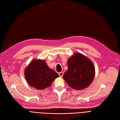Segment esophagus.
Wrapping results in <instances>:
<instances>
[{"mask_svg": "<svg viewBox=\"0 0 120 120\" xmlns=\"http://www.w3.org/2000/svg\"><path fill=\"white\" fill-rule=\"evenodd\" d=\"M63 74H64V73H63V72H59V75L61 77H62L63 76Z\"/></svg>", "mask_w": 120, "mask_h": 120, "instance_id": "34e87169", "label": "esophagus"}]
</instances>
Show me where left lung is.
<instances>
[{
    "mask_svg": "<svg viewBox=\"0 0 120 120\" xmlns=\"http://www.w3.org/2000/svg\"><path fill=\"white\" fill-rule=\"evenodd\" d=\"M68 69L63 79L70 87L76 90L86 88L92 83L95 75V68L92 61L79 52L69 58Z\"/></svg>",
    "mask_w": 120,
    "mask_h": 120,
    "instance_id": "8db88e82",
    "label": "left lung"
}]
</instances>
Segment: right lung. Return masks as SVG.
I'll return each instance as SVG.
<instances>
[{
  "label": "right lung",
  "instance_id": "obj_1",
  "mask_svg": "<svg viewBox=\"0 0 120 120\" xmlns=\"http://www.w3.org/2000/svg\"><path fill=\"white\" fill-rule=\"evenodd\" d=\"M24 76L29 85L38 90H43L52 85L59 75L48 67L44 60L34 59L24 70Z\"/></svg>",
  "mask_w": 120,
  "mask_h": 120
}]
</instances>
